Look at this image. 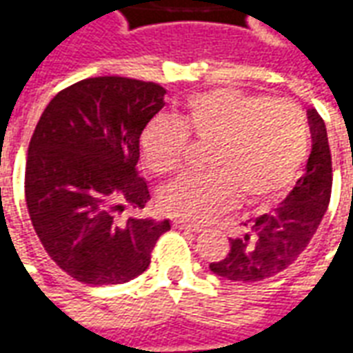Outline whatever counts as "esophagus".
<instances>
[{
	"label": "esophagus",
	"instance_id": "1",
	"mask_svg": "<svg viewBox=\"0 0 353 353\" xmlns=\"http://www.w3.org/2000/svg\"><path fill=\"white\" fill-rule=\"evenodd\" d=\"M174 227L181 230H191V232H200V230H202L199 225H191V223L181 221V219H176V221H174Z\"/></svg>",
	"mask_w": 353,
	"mask_h": 353
}]
</instances>
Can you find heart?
<instances>
[{"label": "heart", "instance_id": "1", "mask_svg": "<svg viewBox=\"0 0 353 353\" xmlns=\"http://www.w3.org/2000/svg\"><path fill=\"white\" fill-rule=\"evenodd\" d=\"M187 134L212 143V170L172 181L159 202L166 214L191 223L214 219L240 196L245 204L270 202L295 183L310 149L308 119L296 103L217 88L192 96L177 119L147 124L139 141L147 168L159 176L181 168Z\"/></svg>", "mask_w": 353, "mask_h": 353}]
</instances>
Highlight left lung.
Listing matches in <instances>:
<instances>
[{"label":"left lung","mask_w":353,"mask_h":353,"mask_svg":"<svg viewBox=\"0 0 353 353\" xmlns=\"http://www.w3.org/2000/svg\"><path fill=\"white\" fill-rule=\"evenodd\" d=\"M308 123L312 153L304 176L270 214L244 223L248 232L230 240L229 255L210 265L215 276L232 281L266 280L293 265L310 244L329 206L333 168L325 123L316 109H308Z\"/></svg>","instance_id":"1"}]
</instances>
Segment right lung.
<instances>
[{
	"mask_svg": "<svg viewBox=\"0 0 353 353\" xmlns=\"http://www.w3.org/2000/svg\"><path fill=\"white\" fill-rule=\"evenodd\" d=\"M164 96L157 83L92 77L58 92L41 113L26 157L28 212L45 252L75 280L138 278L170 230V219H115L124 202L141 210L151 200L136 164L141 132Z\"/></svg>",
	"mask_w": 353,
	"mask_h": 353,
	"instance_id": "right-lung-1",
	"label": "right lung"
}]
</instances>
